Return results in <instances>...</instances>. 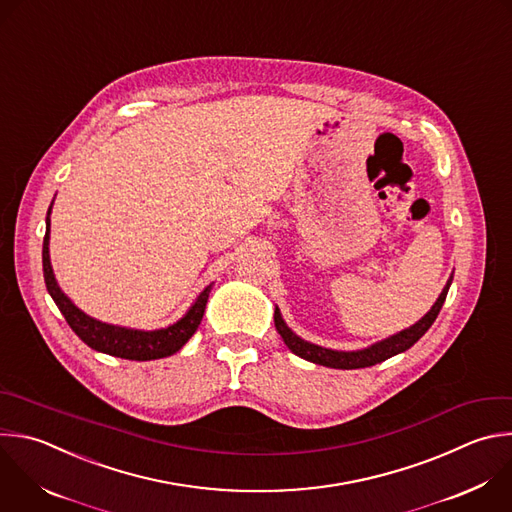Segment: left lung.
<instances>
[{
    "label": "left lung",
    "instance_id": "obj_1",
    "mask_svg": "<svg viewBox=\"0 0 512 512\" xmlns=\"http://www.w3.org/2000/svg\"><path fill=\"white\" fill-rule=\"evenodd\" d=\"M452 277L454 273L450 275V279L446 281L442 293L438 295V299L434 301V305L430 307V311L420 317L414 325L386 337V339H380V342L368 346V348H362V350H354V352H342V350H331V348H323V346H317V344H311L307 342V339L299 337L283 319L279 307L275 305V313H273V319H275V327L279 331V335L283 337L285 346L299 358L307 360V362H313V364H319V366H327V368H335V370H358V368H370V366H376L380 362H386L388 358L392 356H398L406 350H410L418 339L430 329V325L434 323V319L438 317L444 301H446V295H448V289H450V283H452Z\"/></svg>",
    "mask_w": 512,
    "mask_h": 512
}]
</instances>
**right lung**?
Returning <instances> with one entry per match:
<instances>
[{
	"instance_id": "right-lung-1",
	"label": "right lung",
	"mask_w": 512,
	"mask_h": 512,
	"mask_svg": "<svg viewBox=\"0 0 512 512\" xmlns=\"http://www.w3.org/2000/svg\"><path fill=\"white\" fill-rule=\"evenodd\" d=\"M52 205H54V201H52ZM52 205H50L48 217H46V237H44V249H42L44 281H46L48 293L52 295L54 303L66 317L72 331L92 350L114 356V358H122V360L148 362V360H160V358H168V356L177 354L193 337L197 327L201 325L213 283L207 285L199 293V297L193 301V305L187 309V313L179 321L170 323L166 327H160V329L144 331V329H134V327L112 325V323L100 321L96 317H90L80 307H76V303L60 289V285L56 281L52 261H50Z\"/></svg>"
}]
</instances>
